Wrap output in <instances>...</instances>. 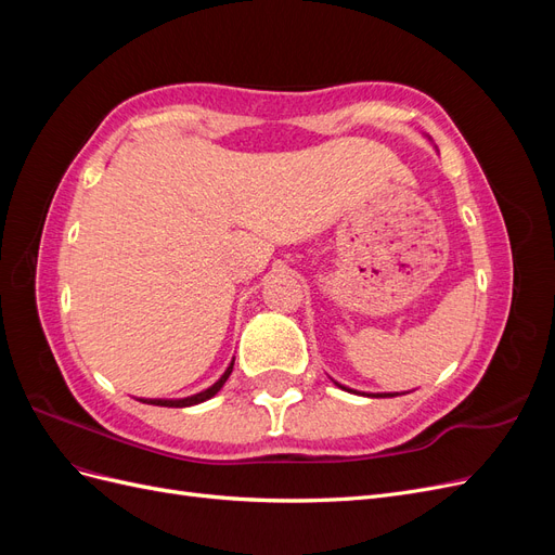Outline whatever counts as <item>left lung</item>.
I'll list each match as a JSON object with an SVG mask.
<instances>
[{
    "label": "left lung",
    "instance_id": "left-lung-1",
    "mask_svg": "<svg viewBox=\"0 0 555 555\" xmlns=\"http://www.w3.org/2000/svg\"><path fill=\"white\" fill-rule=\"evenodd\" d=\"M379 396V393H377ZM382 396H393V393H382Z\"/></svg>",
    "mask_w": 555,
    "mask_h": 555
}]
</instances>
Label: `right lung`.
Segmentation results:
<instances>
[{"mask_svg": "<svg viewBox=\"0 0 555 555\" xmlns=\"http://www.w3.org/2000/svg\"><path fill=\"white\" fill-rule=\"evenodd\" d=\"M231 371H233V363L227 367V373H224L220 379H217V382L210 386V389L201 391V393H196V396H190V398H180V400H143V402H147V405H162V408H190V405H196V402H204V400L212 398L217 391H220L222 386H224V382L229 379Z\"/></svg>", "mask_w": 555, "mask_h": 555, "instance_id": "1", "label": "right lung"}]
</instances>
